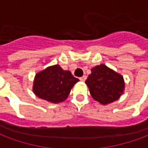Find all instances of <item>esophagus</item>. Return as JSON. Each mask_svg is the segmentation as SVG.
<instances>
[{"label": "esophagus", "instance_id": "esophagus-1", "mask_svg": "<svg viewBox=\"0 0 148 148\" xmlns=\"http://www.w3.org/2000/svg\"><path fill=\"white\" fill-rule=\"evenodd\" d=\"M79 79H80V81H82V82H85V81L86 80V75H84V76H82V77H81Z\"/></svg>", "mask_w": 148, "mask_h": 148}]
</instances>
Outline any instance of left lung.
Segmentation results:
<instances>
[{"mask_svg": "<svg viewBox=\"0 0 148 148\" xmlns=\"http://www.w3.org/2000/svg\"><path fill=\"white\" fill-rule=\"evenodd\" d=\"M86 84L93 99L103 105L116 101L124 88L123 77L104 64L91 69Z\"/></svg>", "mask_w": 148, "mask_h": 148, "instance_id": "obj_1", "label": "left lung"}]
</instances>
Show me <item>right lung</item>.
Listing matches in <instances>:
<instances>
[{
	"label": "right lung",
	"instance_id": "add662e5",
	"mask_svg": "<svg viewBox=\"0 0 148 148\" xmlns=\"http://www.w3.org/2000/svg\"><path fill=\"white\" fill-rule=\"evenodd\" d=\"M78 81L70 71H63L58 65H55L36 75L33 91L41 99L59 103L67 98L71 88Z\"/></svg>",
	"mask_w": 148,
	"mask_h": 148
}]
</instances>
